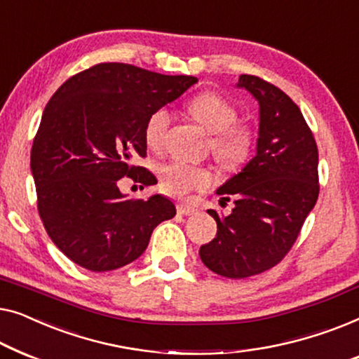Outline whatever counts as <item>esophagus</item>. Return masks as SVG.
I'll return each mask as SVG.
<instances>
[{
	"instance_id": "34e87169",
	"label": "esophagus",
	"mask_w": 359,
	"mask_h": 359,
	"mask_svg": "<svg viewBox=\"0 0 359 359\" xmlns=\"http://www.w3.org/2000/svg\"><path fill=\"white\" fill-rule=\"evenodd\" d=\"M177 213L179 215H184V216H191V215L196 213V208H195L194 205L184 203V201H182V203L177 205Z\"/></svg>"
}]
</instances>
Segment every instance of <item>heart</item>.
<instances>
[{
	"label": "heart",
	"instance_id": "1",
	"mask_svg": "<svg viewBox=\"0 0 359 359\" xmlns=\"http://www.w3.org/2000/svg\"><path fill=\"white\" fill-rule=\"evenodd\" d=\"M187 110L195 122L213 135L211 151L224 168L236 169L245 163L254 148V133L247 125L236 123L237 110L224 97L215 93H203L194 97ZM170 125L168 109H158L144 125V141L151 149L163 148ZM161 189L174 196H184L195 190H206L215 182V174L205 165L182 161L164 164L159 170Z\"/></svg>",
	"mask_w": 359,
	"mask_h": 359
}]
</instances>
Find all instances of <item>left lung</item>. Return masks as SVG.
<instances>
[{
	"mask_svg": "<svg viewBox=\"0 0 359 359\" xmlns=\"http://www.w3.org/2000/svg\"><path fill=\"white\" fill-rule=\"evenodd\" d=\"M237 88L259 102L255 156L216 190L228 216L208 210L218 232L200 259L226 278H247L283 260L319 196V153L301 110L281 89L242 74Z\"/></svg>",
	"mask_w": 359,
	"mask_h": 359,
	"instance_id": "obj_1",
	"label": "left lung"
}]
</instances>
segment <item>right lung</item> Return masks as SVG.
<instances>
[{"instance_id":"obj_1","label":"right lung","mask_w":359,"mask_h":359,"mask_svg":"<svg viewBox=\"0 0 359 359\" xmlns=\"http://www.w3.org/2000/svg\"><path fill=\"white\" fill-rule=\"evenodd\" d=\"M125 63H100L60 86L43 110L30 170L53 244L90 271L125 266L146 250L156 226L175 216L168 196L130 200L120 179L153 184L131 165L146 156L144 125L196 83Z\"/></svg>"}]
</instances>
